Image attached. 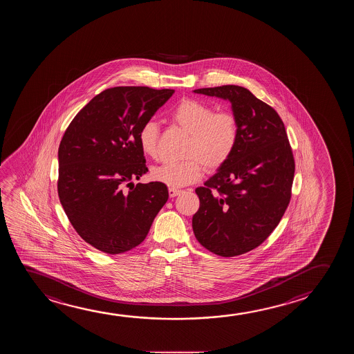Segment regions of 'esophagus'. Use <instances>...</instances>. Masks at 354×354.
<instances>
[{"mask_svg":"<svg viewBox=\"0 0 354 354\" xmlns=\"http://www.w3.org/2000/svg\"><path fill=\"white\" fill-rule=\"evenodd\" d=\"M168 192H169L170 198H173V197H176V196H179L180 194H181V191L176 190V189H169V190H168Z\"/></svg>","mask_w":354,"mask_h":354,"instance_id":"1","label":"esophagus"}]
</instances>
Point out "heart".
<instances>
[{
  "mask_svg": "<svg viewBox=\"0 0 354 354\" xmlns=\"http://www.w3.org/2000/svg\"><path fill=\"white\" fill-rule=\"evenodd\" d=\"M171 118L190 133L184 153L187 158L154 167L152 180L179 189L200 179L203 167L214 171L230 159L239 141V120L234 113L214 112L209 103L186 98L175 107ZM138 138L142 152L154 158L158 153V124L147 120L138 130Z\"/></svg>",
  "mask_w": 354,
  "mask_h": 354,
  "instance_id": "heart-1",
  "label": "heart"
}]
</instances>
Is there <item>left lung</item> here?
I'll return each mask as SVG.
<instances>
[{"instance_id": "8db88e82", "label": "left lung", "mask_w": 354, "mask_h": 354, "mask_svg": "<svg viewBox=\"0 0 354 354\" xmlns=\"http://www.w3.org/2000/svg\"><path fill=\"white\" fill-rule=\"evenodd\" d=\"M195 93L231 103L239 141L230 159L196 189L200 209L192 218L197 241L221 257H235L266 241L291 198L295 159L277 111L237 85Z\"/></svg>"}]
</instances>
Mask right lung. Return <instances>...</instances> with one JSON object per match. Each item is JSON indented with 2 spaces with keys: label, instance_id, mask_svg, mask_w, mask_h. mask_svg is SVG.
Masks as SVG:
<instances>
[{
  "label": "right lung",
  "instance_id": "add662e5",
  "mask_svg": "<svg viewBox=\"0 0 354 354\" xmlns=\"http://www.w3.org/2000/svg\"><path fill=\"white\" fill-rule=\"evenodd\" d=\"M174 90L107 88L77 113L58 149V196L73 227L108 254L144 241L169 194L164 184L133 185L146 174L138 130ZM131 186L125 193L123 185Z\"/></svg>",
  "mask_w": 354,
  "mask_h": 354
}]
</instances>
